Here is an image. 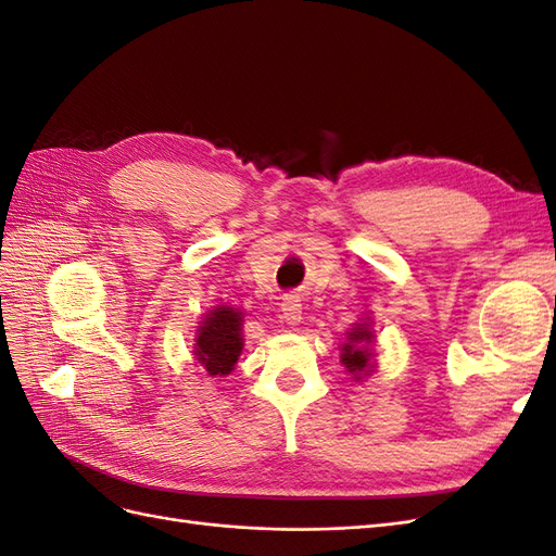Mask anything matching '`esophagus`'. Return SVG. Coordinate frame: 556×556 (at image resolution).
Masks as SVG:
<instances>
[{"instance_id":"obj_1","label":"esophagus","mask_w":556,"mask_h":556,"mask_svg":"<svg viewBox=\"0 0 556 556\" xmlns=\"http://www.w3.org/2000/svg\"><path fill=\"white\" fill-rule=\"evenodd\" d=\"M280 317H282L288 325H299V323H301V301H299V296L290 294V296L282 299V304H280Z\"/></svg>"}]
</instances>
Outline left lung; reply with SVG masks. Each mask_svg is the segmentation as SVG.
<instances>
[{
	"instance_id": "8db88e82",
	"label": "left lung",
	"mask_w": 556,
	"mask_h": 556,
	"mask_svg": "<svg viewBox=\"0 0 556 556\" xmlns=\"http://www.w3.org/2000/svg\"><path fill=\"white\" fill-rule=\"evenodd\" d=\"M374 343L376 331L371 317H362L359 323L352 325V329L345 333V343L341 345V364L355 382L371 376L378 368V352L374 350Z\"/></svg>"
}]
</instances>
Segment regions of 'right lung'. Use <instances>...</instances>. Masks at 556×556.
<instances>
[{
	"instance_id": "obj_1",
	"label": "right lung",
	"mask_w": 556,
	"mask_h": 556,
	"mask_svg": "<svg viewBox=\"0 0 556 556\" xmlns=\"http://www.w3.org/2000/svg\"><path fill=\"white\" fill-rule=\"evenodd\" d=\"M194 357L211 376H229L243 352V313L231 306H215L197 327Z\"/></svg>"
}]
</instances>
